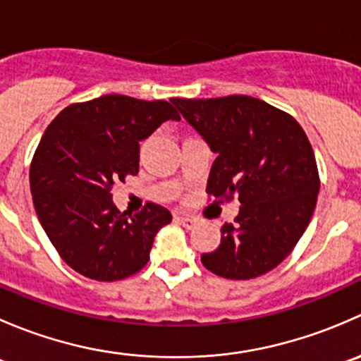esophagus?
<instances>
[{
	"label": "esophagus",
	"instance_id": "34e87169",
	"mask_svg": "<svg viewBox=\"0 0 361 361\" xmlns=\"http://www.w3.org/2000/svg\"><path fill=\"white\" fill-rule=\"evenodd\" d=\"M176 220H180V224L183 225L185 228H194L197 225V220L192 216H187V214H181V216H176Z\"/></svg>",
	"mask_w": 361,
	"mask_h": 361
}]
</instances>
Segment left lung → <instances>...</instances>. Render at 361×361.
Wrapping results in <instances>:
<instances>
[{
	"mask_svg": "<svg viewBox=\"0 0 361 361\" xmlns=\"http://www.w3.org/2000/svg\"><path fill=\"white\" fill-rule=\"evenodd\" d=\"M171 103L216 154L207 194L241 207L221 227L220 246L204 253L207 271L251 279L272 271L307 228L319 192L314 152L288 113L250 96Z\"/></svg>",
	"mask_w": 361,
	"mask_h": 361,
	"instance_id": "8db88e82",
	"label": "left lung"
}]
</instances>
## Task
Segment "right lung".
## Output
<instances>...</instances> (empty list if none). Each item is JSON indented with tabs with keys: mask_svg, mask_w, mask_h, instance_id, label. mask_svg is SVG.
Listing matches in <instances>:
<instances>
[{
	"mask_svg": "<svg viewBox=\"0 0 361 361\" xmlns=\"http://www.w3.org/2000/svg\"><path fill=\"white\" fill-rule=\"evenodd\" d=\"M167 120H180L167 101L108 94L64 108L47 127L29 171L32 202L54 248L85 278L136 274L173 220L154 202L127 216L110 192L115 181L137 174L140 141Z\"/></svg>",
	"mask_w": 361,
	"mask_h": 361,
	"instance_id": "add662e5",
	"label": "right lung"
}]
</instances>
